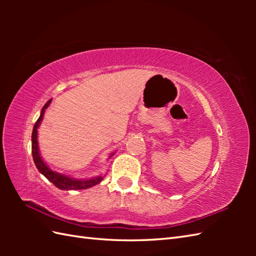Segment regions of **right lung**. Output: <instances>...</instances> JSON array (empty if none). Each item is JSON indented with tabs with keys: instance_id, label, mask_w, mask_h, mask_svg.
<instances>
[{
	"instance_id": "add662e5",
	"label": "right lung",
	"mask_w": 256,
	"mask_h": 256,
	"mask_svg": "<svg viewBox=\"0 0 256 256\" xmlns=\"http://www.w3.org/2000/svg\"><path fill=\"white\" fill-rule=\"evenodd\" d=\"M50 101H48L44 108H42V113L40 118L36 121L34 128H32V160H34L35 165L37 167V170H40L42 175H44L48 180L52 182L55 186L62 190H79V189H86L90 188L94 184H99L102 180V177H96V178H92L89 179V180H78V179H74L67 177L64 175H62V174L52 172L50 167H48L44 162H42V157L40 155V150H38V142H37V128L40 126V123L42 122V116H44L45 110L48 108V106L50 104Z\"/></svg>"
}]
</instances>
